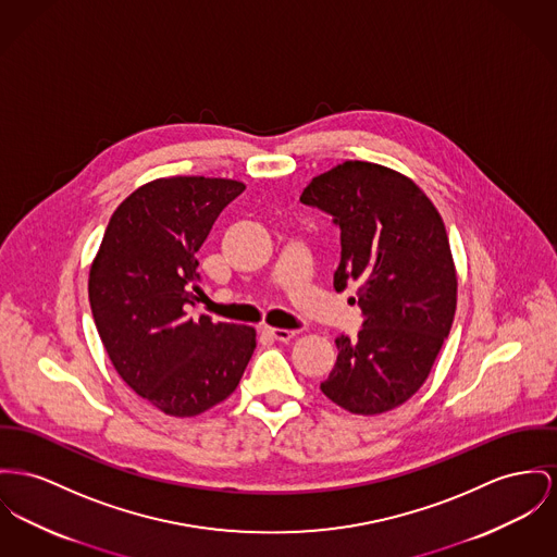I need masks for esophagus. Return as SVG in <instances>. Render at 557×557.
<instances>
[{"label":"esophagus","instance_id":"34e87169","mask_svg":"<svg viewBox=\"0 0 557 557\" xmlns=\"http://www.w3.org/2000/svg\"><path fill=\"white\" fill-rule=\"evenodd\" d=\"M261 334L268 335L274 342H289L297 332H289V330H274V327H261Z\"/></svg>","mask_w":557,"mask_h":557}]
</instances>
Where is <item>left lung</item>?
<instances>
[{
  "instance_id": "1",
  "label": "left lung",
  "mask_w": 557,
  "mask_h": 557,
  "mask_svg": "<svg viewBox=\"0 0 557 557\" xmlns=\"http://www.w3.org/2000/svg\"><path fill=\"white\" fill-rule=\"evenodd\" d=\"M299 202L334 218L342 258L335 292L352 287L361 332L335 337L321 391L352 413L406 404L433 368L456 312V272L444 222L408 177L350 160L314 177Z\"/></svg>"
}]
</instances>
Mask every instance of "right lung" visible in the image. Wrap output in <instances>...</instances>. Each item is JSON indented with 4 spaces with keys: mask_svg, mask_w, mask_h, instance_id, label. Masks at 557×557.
<instances>
[{
    "mask_svg": "<svg viewBox=\"0 0 557 557\" xmlns=\"http://www.w3.org/2000/svg\"><path fill=\"white\" fill-rule=\"evenodd\" d=\"M243 189L209 177L139 187L113 211L90 265V310L113 368L169 416L230 397L256 350L253 327L187 314L200 281L196 251Z\"/></svg>",
    "mask_w": 557,
    "mask_h": 557,
    "instance_id": "1",
    "label": "right lung"
}]
</instances>
